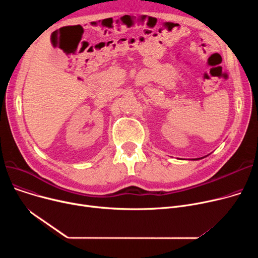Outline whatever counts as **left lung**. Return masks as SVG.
Listing matches in <instances>:
<instances>
[{"mask_svg":"<svg viewBox=\"0 0 258 258\" xmlns=\"http://www.w3.org/2000/svg\"><path fill=\"white\" fill-rule=\"evenodd\" d=\"M201 159H203V158H198V159H192V160H201Z\"/></svg>","mask_w":258,"mask_h":258,"instance_id":"left-lung-1","label":"left lung"}]
</instances>
